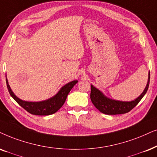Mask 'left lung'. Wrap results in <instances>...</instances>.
I'll list each match as a JSON object with an SVG mask.
<instances>
[{"instance_id":"obj_1","label":"left lung","mask_w":157,"mask_h":157,"mask_svg":"<svg viewBox=\"0 0 157 157\" xmlns=\"http://www.w3.org/2000/svg\"><path fill=\"white\" fill-rule=\"evenodd\" d=\"M149 81L150 73L148 72L147 84L144 91L139 97L131 101H119L109 98L105 96L99 89L91 84V100L97 109L106 115H120V114L127 113L134 108L146 94L149 86Z\"/></svg>"}]
</instances>
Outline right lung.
Segmentation results:
<instances>
[{
	"label": "right lung",
	"mask_w": 157,
	"mask_h": 157,
	"mask_svg": "<svg viewBox=\"0 0 157 157\" xmlns=\"http://www.w3.org/2000/svg\"><path fill=\"white\" fill-rule=\"evenodd\" d=\"M6 79L8 90H9L11 96L14 99V100L24 109H26L28 113L35 115H50L56 113L63 105L71 89L74 86V85H76V83H78L77 80H74L71 82L67 83L66 84L61 87L56 95L46 99V100L40 101H28L22 100L18 97H16L9 86L6 75Z\"/></svg>",
	"instance_id": "right-lung-1"
}]
</instances>
